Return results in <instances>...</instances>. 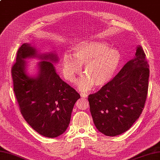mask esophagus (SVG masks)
<instances>
[{
    "mask_svg": "<svg viewBox=\"0 0 160 160\" xmlns=\"http://www.w3.org/2000/svg\"><path fill=\"white\" fill-rule=\"evenodd\" d=\"M80 96L82 97V98H87V94H86V93H81Z\"/></svg>",
    "mask_w": 160,
    "mask_h": 160,
    "instance_id": "34e87169",
    "label": "esophagus"
}]
</instances>
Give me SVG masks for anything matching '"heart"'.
I'll list each match as a JSON object with an SVG mask.
<instances>
[{"instance_id": "b5f03b06", "label": "heart", "mask_w": 160, "mask_h": 160, "mask_svg": "<svg viewBox=\"0 0 160 160\" xmlns=\"http://www.w3.org/2000/svg\"><path fill=\"white\" fill-rule=\"evenodd\" d=\"M73 57L65 53L61 59L62 74L73 83L82 73L84 66L85 76L78 80V87L87 92L97 87H103L111 82L121 63V55L117 49L109 48L101 41H82L73 47Z\"/></svg>"}]
</instances>
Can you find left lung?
<instances>
[{"instance_id":"left-lung-1","label":"left lung","mask_w":160,"mask_h":160,"mask_svg":"<svg viewBox=\"0 0 160 160\" xmlns=\"http://www.w3.org/2000/svg\"><path fill=\"white\" fill-rule=\"evenodd\" d=\"M149 66L142 47L108 85L88 97L97 129L106 136L126 132L144 108L148 88Z\"/></svg>"}]
</instances>
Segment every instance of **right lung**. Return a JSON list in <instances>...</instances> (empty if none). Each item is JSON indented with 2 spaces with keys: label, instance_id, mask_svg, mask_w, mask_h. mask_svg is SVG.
Wrapping results in <instances>:
<instances>
[{
  "label": "right lung",
  "instance_id": "obj_1",
  "mask_svg": "<svg viewBox=\"0 0 160 160\" xmlns=\"http://www.w3.org/2000/svg\"><path fill=\"white\" fill-rule=\"evenodd\" d=\"M37 57L40 62L35 77L27 73L25 59ZM58 56L50 52L39 55L30 43L18 48L12 68L14 92L24 119L39 134L55 138L69 125L75 103L80 98L76 90L62 80L52 63Z\"/></svg>",
  "mask_w": 160,
  "mask_h": 160
}]
</instances>
